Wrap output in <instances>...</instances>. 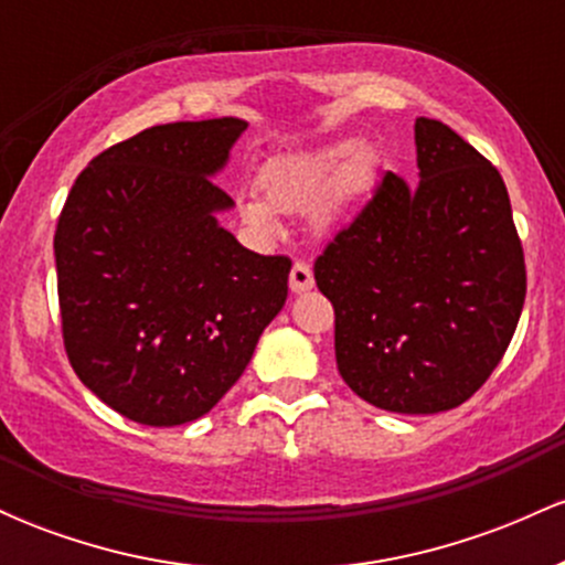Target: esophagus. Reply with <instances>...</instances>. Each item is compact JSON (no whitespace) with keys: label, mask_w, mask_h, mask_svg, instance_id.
Here are the masks:
<instances>
[{"label":"esophagus","mask_w":565,"mask_h":565,"mask_svg":"<svg viewBox=\"0 0 565 565\" xmlns=\"http://www.w3.org/2000/svg\"><path fill=\"white\" fill-rule=\"evenodd\" d=\"M313 268L308 263L297 260L291 265V274H289V287L291 291H305V289H313Z\"/></svg>","instance_id":"obj_1"}]
</instances>
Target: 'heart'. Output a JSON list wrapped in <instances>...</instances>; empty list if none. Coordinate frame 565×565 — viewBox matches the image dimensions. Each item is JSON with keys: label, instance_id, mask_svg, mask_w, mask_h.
I'll return each instance as SVG.
<instances>
[{"label": "heart", "instance_id": "obj_1", "mask_svg": "<svg viewBox=\"0 0 565 565\" xmlns=\"http://www.w3.org/2000/svg\"><path fill=\"white\" fill-rule=\"evenodd\" d=\"M380 178V157L372 146L342 140L305 157L281 161L263 174L268 201L244 196L238 204L244 223L274 236L276 212H310L319 206V223L332 225L350 201L366 196Z\"/></svg>", "mask_w": 565, "mask_h": 565}]
</instances>
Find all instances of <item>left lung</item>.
I'll use <instances>...</instances> for the list:
<instances>
[{"label": "left lung", "mask_w": 565, "mask_h": 565, "mask_svg": "<svg viewBox=\"0 0 565 565\" xmlns=\"http://www.w3.org/2000/svg\"><path fill=\"white\" fill-rule=\"evenodd\" d=\"M419 183L385 172L316 257L342 380L372 406L438 414L491 377L521 319L526 260L502 174L444 121L414 125Z\"/></svg>", "instance_id": "left-lung-1"}]
</instances>
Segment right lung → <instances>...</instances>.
<instances>
[{
    "label": "right lung",
    "mask_w": 565,
    "mask_h": 565,
    "mask_svg": "<svg viewBox=\"0 0 565 565\" xmlns=\"http://www.w3.org/2000/svg\"><path fill=\"white\" fill-rule=\"evenodd\" d=\"M242 119L159 125L89 161L55 228L57 302L76 377L121 417L199 419L231 391L287 302L291 260L220 228L212 174Z\"/></svg>",
    "instance_id": "1"
}]
</instances>
